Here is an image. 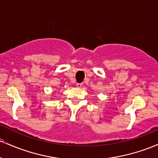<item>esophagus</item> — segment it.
Here are the masks:
<instances>
[{"label":"esophagus","mask_w":158,"mask_h":158,"mask_svg":"<svg viewBox=\"0 0 158 158\" xmlns=\"http://www.w3.org/2000/svg\"><path fill=\"white\" fill-rule=\"evenodd\" d=\"M76 86H77V88H81V86H82V84H81V83H77V84H76Z\"/></svg>","instance_id":"34e87169"}]
</instances>
